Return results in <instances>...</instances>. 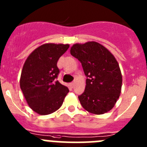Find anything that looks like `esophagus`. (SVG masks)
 I'll return each instance as SVG.
<instances>
[{
  "label": "esophagus",
  "instance_id": "1",
  "mask_svg": "<svg viewBox=\"0 0 147 147\" xmlns=\"http://www.w3.org/2000/svg\"><path fill=\"white\" fill-rule=\"evenodd\" d=\"M69 85H70V86L72 87V88H73L74 86H75V83H74V82H72V83H70V84H69Z\"/></svg>",
  "mask_w": 147,
  "mask_h": 147
}]
</instances>
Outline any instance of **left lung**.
Masks as SVG:
<instances>
[{"instance_id": "obj_1", "label": "left lung", "mask_w": 147, "mask_h": 147, "mask_svg": "<svg viewBox=\"0 0 147 147\" xmlns=\"http://www.w3.org/2000/svg\"><path fill=\"white\" fill-rule=\"evenodd\" d=\"M86 76L84 92L78 96L83 108L94 114H103L113 108L120 96L122 77L113 54L96 42L75 44L70 50Z\"/></svg>"}]
</instances>
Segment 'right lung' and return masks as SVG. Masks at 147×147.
<instances>
[{"instance_id": "right-lung-1", "label": "right lung", "mask_w": 147, "mask_h": 147, "mask_svg": "<svg viewBox=\"0 0 147 147\" xmlns=\"http://www.w3.org/2000/svg\"><path fill=\"white\" fill-rule=\"evenodd\" d=\"M69 45L45 44L35 49L26 59L20 85L29 107L40 115L53 113L61 106L69 92L58 80L57 62Z\"/></svg>"}]
</instances>
